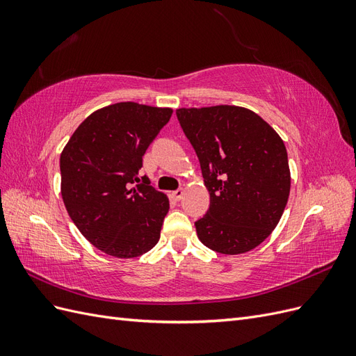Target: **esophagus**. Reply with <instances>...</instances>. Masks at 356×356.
<instances>
[{"label": "esophagus", "instance_id": "esophagus-1", "mask_svg": "<svg viewBox=\"0 0 356 356\" xmlns=\"http://www.w3.org/2000/svg\"><path fill=\"white\" fill-rule=\"evenodd\" d=\"M182 195H184V190H182V188H178L175 191H172V197H174L175 200H181Z\"/></svg>", "mask_w": 356, "mask_h": 356}]
</instances>
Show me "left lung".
Wrapping results in <instances>:
<instances>
[{
  "instance_id": "obj_1",
  "label": "left lung",
  "mask_w": 356,
  "mask_h": 356,
  "mask_svg": "<svg viewBox=\"0 0 356 356\" xmlns=\"http://www.w3.org/2000/svg\"><path fill=\"white\" fill-rule=\"evenodd\" d=\"M177 117L199 157L211 196L208 212L195 222L197 238L220 254L254 250L277 225L289 196L281 136L242 106L179 108Z\"/></svg>"
}]
</instances>
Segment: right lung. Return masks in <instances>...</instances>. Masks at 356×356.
<instances>
[{
	"mask_svg": "<svg viewBox=\"0 0 356 356\" xmlns=\"http://www.w3.org/2000/svg\"><path fill=\"white\" fill-rule=\"evenodd\" d=\"M170 108L118 102L92 113L60 154V193L71 220L102 252L134 258L160 239L166 195L139 177Z\"/></svg>",
	"mask_w": 356,
	"mask_h": 356,
	"instance_id": "add662e5",
	"label": "right lung"
}]
</instances>
